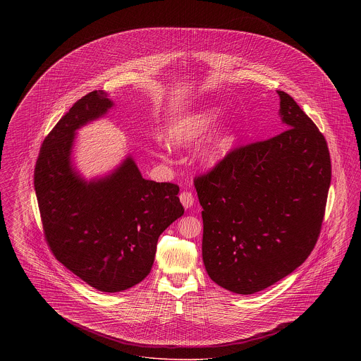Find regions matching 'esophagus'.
I'll return each instance as SVG.
<instances>
[{"mask_svg":"<svg viewBox=\"0 0 361 361\" xmlns=\"http://www.w3.org/2000/svg\"><path fill=\"white\" fill-rule=\"evenodd\" d=\"M180 200H181L183 206L185 207V208H190V207L193 206V203H195V196H193L192 192L184 190V192L180 193Z\"/></svg>","mask_w":361,"mask_h":361,"instance_id":"34e87169","label":"esophagus"}]
</instances>
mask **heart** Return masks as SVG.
<instances>
[{
  "instance_id": "1",
  "label": "heart",
  "mask_w": 361,
  "mask_h": 361,
  "mask_svg": "<svg viewBox=\"0 0 361 361\" xmlns=\"http://www.w3.org/2000/svg\"><path fill=\"white\" fill-rule=\"evenodd\" d=\"M219 116V111L215 108L204 109L192 114L180 121L171 134V143L173 146L192 145L209 133L215 121ZM234 145V135L228 128L219 131L212 137L202 152L203 159L208 164L218 162L227 154Z\"/></svg>"
}]
</instances>
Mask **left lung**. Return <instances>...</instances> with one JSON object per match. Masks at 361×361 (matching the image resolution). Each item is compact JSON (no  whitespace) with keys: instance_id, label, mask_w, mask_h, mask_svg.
Here are the masks:
<instances>
[{"instance_id":"1","label":"left lung","mask_w":361,"mask_h":361,"mask_svg":"<svg viewBox=\"0 0 361 361\" xmlns=\"http://www.w3.org/2000/svg\"><path fill=\"white\" fill-rule=\"evenodd\" d=\"M283 133L230 150L195 177L203 208L208 276L231 292L268 288L312 252L325 216L331 162L326 139L286 92Z\"/></svg>"}]
</instances>
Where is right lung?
Wrapping results in <instances>:
<instances>
[{
    "instance_id": "right-lung-1",
    "label": "right lung",
    "mask_w": 361,
    "mask_h": 361,
    "mask_svg": "<svg viewBox=\"0 0 361 361\" xmlns=\"http://www.w3.org/2000/svg\"><path fill=\"white\" fill-rule=\"evenodd\" d=\"M111 106L103 90L73 104L43 140L34 184L52 255L90 287L119 292L150 274L159 235L184 214V207L177 184L145 180L133 158L90 183L71 168L75 130Z\"/></svg>"
}]
</instances>
